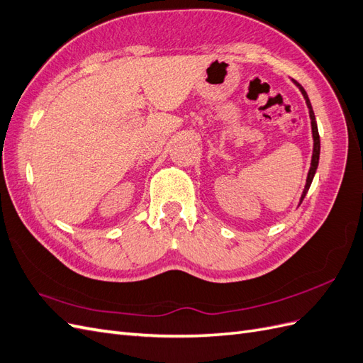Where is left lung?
Listing matches in <instances>:
<instances>
[{"label": "left lung", "instance_id": "1", "mask_svg": "<svg viewBox=\"0 0 363 363\" xmlns=\"http://www.w3.org/2000/svg\"><path fill=\"white\" fill-rule=\"evenodd\" d=\"M294 84L298 86V89L301 91V94L306 100V105L308 108V116H310V124H312V137H313V152H312V161H310V169H308V173H307V179H306V185H304V190H303V194L301 198H299V203L301 205L303 199L306 198V194L310 189V185H312V181L315 178V173H316V169H318V164H319V153H320V141H319V132H318V124H316V118H315V112H313V108H312V103H310V99L307 96L306 89L298 84L296 80L292 79Z\"/></svg>", "mask_w": 363, "mask_h": 363}]
</instances>
